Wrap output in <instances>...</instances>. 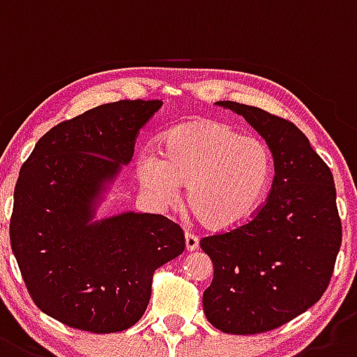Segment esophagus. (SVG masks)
<instances>
[{
	"instance_id": "esophagus-1",
	"label": "esophagus",
	"mask_w": 357,
	"mask_h": 357,
	"mask_svg": "<svg viewBox=\"0 0 357 357\" xmlns=\"http://www.w3.org/2000/svg\"><path fill=\"white\" fill-rule=\"evenodd\" d=\"M185 245H186V250H195L199 249V238L195 236L194 233H186L185 234Z\"/></svg>"
}]
</instances>
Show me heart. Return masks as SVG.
Masks as SVG:
<instances>
[{
	"label": "heart",
	"instance_id": "heart-1",
	"mask_svg": "<svg viewBox=\"0 0 357 357\" xmlns=\"http://www.w3.org/2000/svg\"><path fill=\"white\" fill-rule=\"evenodd\" d=\"M274 174L271 147L224 121L201 119L167 131L160 160L146 155L139 178L147 190L174 201L188 185V206L204 226L229 231L258 213Z\"/></svg>",
	"mask_w": 357,
	"mask_h": 357
}]
</instances>
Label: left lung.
Segmentation results:
<instances>
[{
	"label": "left lung",
	"instance_id": "8db88e82",
	"mask_svg": "<svg viewBox=\"0 0 357 357\" xmlns=\"http://www.w3.org/2000/svg\"><path fill=\"white\" fill-rule=\"evenodd\" d=\"M217 105L245 117L265 139L275 176L249 222L201 240L213 263L202 307L218 331L258 335L310 310L329 287L342 245L336 188L331 169L294 123L234 101Z\"/></svg>",
	"mask_w": 357,
	"mask_h": 357
}]
</instances>
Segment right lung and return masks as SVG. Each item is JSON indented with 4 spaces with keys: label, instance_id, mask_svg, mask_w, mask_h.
Wrapping results in <instances>:
<instances>
[{
    "label": "right lung",
    "instance_id": "obj_1",
    "mask_svg": "<svg viewBox=\"0 0 357 357\" xmlns=\"http://www.w3.org/2000/svg\"><path fill=\"white\" fill-rule=\"evenodd\" d=\"M160 99L101 105L51 128L22 163L10 243L38 310L98 335L142 319L156 268L185 250L163 215L128 213L91 222L96 199L121 165Z\"/></svg>",
    "mask_w": 357,
    "mask_h": 357
}]
</instances>
